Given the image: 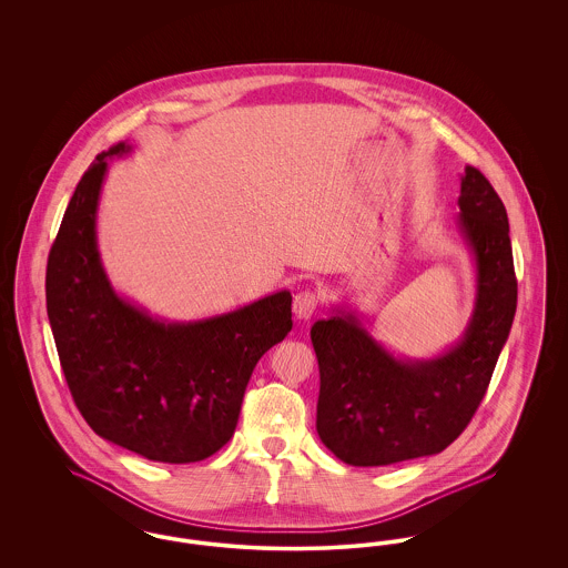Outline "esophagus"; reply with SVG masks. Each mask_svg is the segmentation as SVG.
<instances>
[{
    "instance_id": "1",
    "label": "esophagus",
    "mask_w": 568,
    "mask_h": 568,
    "mask_svg": "<svg viewBox=\"0 0 568 568\" xmlns=\"http://www.w3.org/2000/svg\"><path fill=\"white\" fill-rule=\"evenodd\" d=\"M320 306V296L313 290H302L294 296V315L300 322H308Z\"/></svg>"
}]
</instances>
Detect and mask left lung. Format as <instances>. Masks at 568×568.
<instances>
[{
    "label": "left lung",
    "mask_w": 568,
    "mask_h": 568,
    "mask_svg": "<svg viewBox=\"0 0 568 568\" xmlns=\"http://www.w3.org/2000/svg\"><path fill=\"white\" fill-rule=\"evenodd\" d=\"M458 232L475 266V304L458 343L430 357L389 352L362 315L332 306L311 327L320 364L317 434L352 466H387L440 454L486 396L517 306L514 251L503 200L466 165Z\"/></svg>",
    "instance_id": "obj_1"
}]
</instances>
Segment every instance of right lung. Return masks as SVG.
<instances>
[{"label": "right lung", "mask_w": 568, "mask_h": 568, "mask_svg": "<svg viewBox=\"0 0 568 568\" xmlns=\"http://www.w3.org/2000/svg\"><path fill=\"white\" fill-rule=\"evenodd\" d=\"M100 153L65 209L47 266V311L72 398L91 430L142 458L190 464L236 430L260 357L292 329L287 290L193 322H168L121 296L98 246L109 162Z\"/></svg>", "instance_id": "add662e5"}]
</instances>
